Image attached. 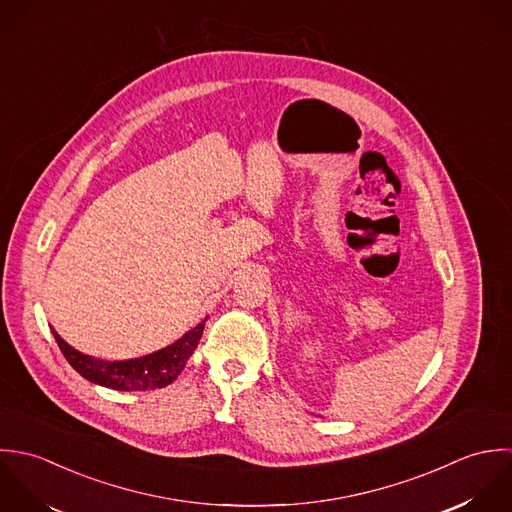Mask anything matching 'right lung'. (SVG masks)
Instances as JSON below:
<instances>
[{
  "label": "right lung",
  "instance_id": "right-lung-1",
  "mask_svg": "<svg viewBox=\"0 0 512 512\" xmlns=\"http://www.w3.org/2000/svg\"><path fill=\"white\" fill-rule=\"evenodd\" d=\"M205 320H202L198 326H194L192 330H188L174 344L162 350H156L140 358L118 360V362L93 358L89 354L75 350L55 330H53V336L63 356L67 358V362L85 380L110 390H118V392H146V390L164 388L180 376L186 362L190 360V356L200 344V338L204 334Z\"/></svg>",
  "mask_w": 512,
  "mask_h": 512
}]
</instances>
